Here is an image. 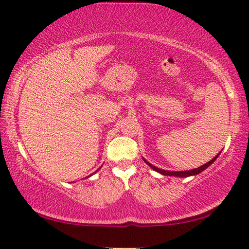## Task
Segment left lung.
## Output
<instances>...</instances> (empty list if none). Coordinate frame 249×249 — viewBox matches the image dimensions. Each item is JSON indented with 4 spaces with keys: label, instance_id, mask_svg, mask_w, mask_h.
Instances as JSON below:
<instances>
[{
    "label": "left lung",
    "instance_id": "left-lung-1",
    "mask_svg": "<svg viewBox=\"0 0 249 249\" xmlns=\"http://www.w3.org/2000/svg\"><path fill=\"white\" fill-rule=\"evenodd\" d=\"M219 154H220V152L216 155V157H214V158L213 159V160H210L209 162H207L206 164H203V165H201V166H199V168L194 169V170H189V171H166V170L159 169V168H157V166L152 165L150 162H147V161L145 160V159H143V160H144V162H145L148 166H150L151 169H153L154 171H157V172H159V173L163 174V176L179 177V178H187V177H191V176H196V174H199V173H201L202 171H205V170L208 168V166H210L211 164H213V163L214 161L217 160V158L219 157Z\"/></svg>",
    "mask_w": 249,
    "mask_h": 249
}]
</instances>
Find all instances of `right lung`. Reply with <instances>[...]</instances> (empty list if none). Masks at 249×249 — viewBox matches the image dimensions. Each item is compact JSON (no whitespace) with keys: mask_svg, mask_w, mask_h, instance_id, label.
<instances>
[{"mask_svg":"<svg viewBox=\"0 0 249 249\" xmlns=\"http://www.w3.org/2000/svg\"><path fill=\"white\" fill-rule=\"evenodd\" d=\"M99 169H101V168H99ZM99 169H98V170H96V171H95L94 173H96V172H97V171H99ZM94 173H92V174H94ZM92 174H91V176H92ZM88 177H90V176H88ZM88 177H87V178H88Z\"/></svg>","mask_w":249,"mask_h":249,"instance_id":"1","label":"right lung"}]
</instances>
